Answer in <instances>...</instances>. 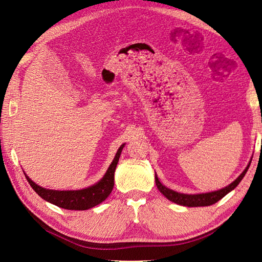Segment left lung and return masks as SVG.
I'll return each instance as SVG.
<instances>
[{
    "instance_id": "left-lung-1",
    "label": "left lung",
    "mask_w": 262,
    "mask_h": 262,
    "mask_svg": "<svg viewBox=\"0 0 262 262\" xmlns=\"http://www.w3.org/2000/svg\"><path fill=\"white\" fill-rule=\"evenodd\" d=\"M238 180L233 181V183L231 185H229L228 187H225L221 190H217V192L198 194V195L179 194L177 192H173V190L166 188L165 186H163L161 183H159L157 177H156V185H157L158 190L164 195V196L167 198L170 201L177 203V205L185 206V207H205V206H211L217 201H220L225 194L236 187L238 184Z\"/></svg>"
}]
</instances>
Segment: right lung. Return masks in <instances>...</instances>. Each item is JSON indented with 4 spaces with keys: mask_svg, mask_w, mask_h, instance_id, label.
<instances>
[{
    "mask_svg": "<svg viewBox=\"0 0 262 262\" xmlns=\"http://www.w3.org/2000/svg\"><path fill=\"white\" fill-rule=\"evenodd\" d=\"M120 157L118 151L114 161L111 164L107 172L98 184L81 190H51L39 187L32 180L29 183L43 200L53 203L57 207L68 210H86L103 202L112 192L114 186V171Z\"/></svg>",
    "mask_w": 262,
    "mask_h": 262,
    "instance_id": "obj_1",
    "label": "right lung"
}]
</instances>
